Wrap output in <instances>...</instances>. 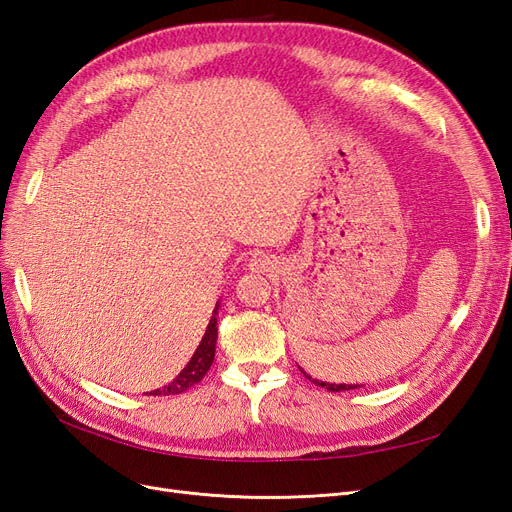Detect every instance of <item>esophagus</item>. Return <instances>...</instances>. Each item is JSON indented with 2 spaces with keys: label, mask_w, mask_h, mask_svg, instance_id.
Returning a JSON list of instances; mask_svg holds the SVG:
<instances>
[{
  "label": "esophagus",
  "mask_w": 512,
  "mask_h": 512,
  "mask_svg": "<svg viewBox=\"0 0 512 512\" xmlns=\"http://www.w3.org/2000/svg\"><path fill=\"white\" fill-rule=\"evenodd\" d=\"M250 267H252V271H260L262 273V271H269L271 269V262L265 256H256V258H252Z\"/></svg>",
  "instance_id": "obj_1"
}]
</instances>
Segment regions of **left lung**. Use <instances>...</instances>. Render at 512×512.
<instances>
[{"label":"left lung","mask_w":512,"mask_h":512,"mask_svg":"<svg viewBox=\"0 0 512 512\" xmlns=\"http://www.w3.org/2000/svg\"><path fill=\"white\" fill-rule=\"evenodd\" d=\"M303 371V369H301ZM305 374V371H303ZM305 378H309L307 374H305ZM312 380V378H309ZM318 386H322V389H327V391H333V393H339V391H350V389H356V386H363V384H331V382H320V380H314Z\"/></svg>","instance_id":"left-lung-1"}]
</instances>
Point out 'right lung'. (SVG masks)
Instances as JSON below:
<instances>
[{
	"label": "right lung",
	"instance_id": "right-lung-1",
	"mask_svg": "<svg viewBox=\"0 0 512 512\" xmlns=\"http://www.w3.org/2000/svg\"><path fill=\"white\" fill-rule=\"evenodd\" d=\"M215 316H218V305H215V309H213V316L207 324V331H205L203 339H200L196 352L192 354L190 363L181 369V374L173 382H168L158 391H151L149 395H179L205 378V374L213 363V356H215V342H218V318Z\"/></svg>",
	"mask_w": 512,
	"mask_h": 512
}]
</instances>
